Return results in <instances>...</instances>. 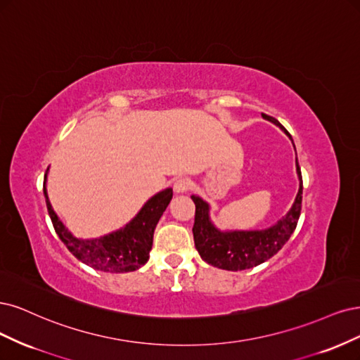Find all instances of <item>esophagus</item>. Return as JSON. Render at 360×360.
<instances>
[{
	"label": "esophagus",
	"instance_id": "34e87169",
	"mask_svg": "<svg viewBox=\"0 0 360 360\" xmlns=\"http://www.w3.org/2000/svg\"><path fill=\"white\" fill-rule=\"evenodd\" d=\"M191 188V179L188 178H178L173 184V190L176 193H187Z\"/></svg>",
	"mask_w": 360,
	"mask_h": 360
}]
</instances>
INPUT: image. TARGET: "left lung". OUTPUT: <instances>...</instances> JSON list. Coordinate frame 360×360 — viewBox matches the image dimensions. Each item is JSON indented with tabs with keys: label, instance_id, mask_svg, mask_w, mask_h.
<instances>
[{
	"label": "left lung",
	"instance_id": "obj_1",
	"mask_svg": "<svg viewBox=\"0 0 360 360\" xmlns=\"http://www.w3.org/2000/svg\"><path fill=\"white\" fill-rule=\"evenodd\" d=\"M263 118L280 127L292 139V136L275 118L264 113ZM296 173L299 178V191L290 211L281 219H278L274 226L262 230H219L211 221L210 203L205 202L199 195H191L195 205L193 226L194 245L200 257L207 264H212L218 269L243 271L259 266L275 256L295 231L300 215V207H302V175H300L297 158Z\"/></svg>",
	"mask_w": 360,
	"mask_h": 360
}]
</instances>
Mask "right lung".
Returning a JSON list of instances; mask_svg holds the SVG:
<instances>
[{
    "label": "right lung",
    "instance_id": "1",
    "mask_svg": "<svg viewBox=\"0 0 360 360\" xmlns=\"http://www.w3.org/2000/svg\"><path fill=\"white\" fill-rule=\"evenodd\" d=\"M46 181H48V172L44 175L43 193L53 229L67 250L77 260L91 266L92 269L110 274L133 272L148 262L149 251L153 248L154 230L172 200V188H166L150 197L131 221L124 227L100 238L82 239L76 238L53 211L46 190Z\"/></svg>",
    "mask_w": 360,
    "mask_h": 360
}]
</instances>
